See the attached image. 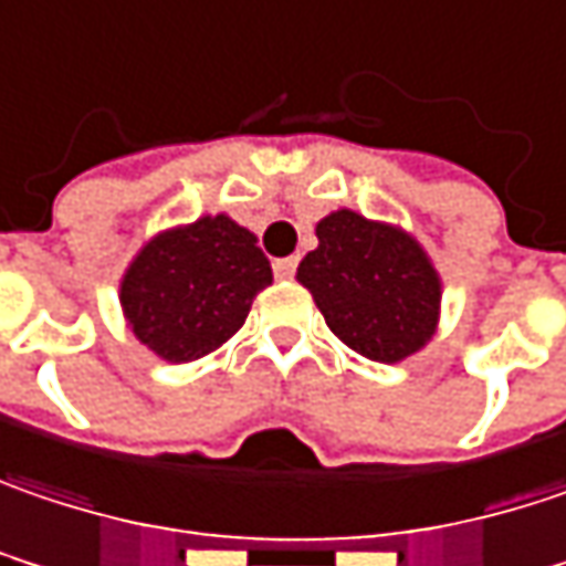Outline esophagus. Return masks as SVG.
I'll return each mask as SVG.
<instances>
[{
	"label": "esophagus",
	"mask_w": 566,
	"mask_h": 566,
	"mask_svg": "<svg viewBox=\"0 0 566 566\" xmlns=\"http://www.w3.org/2000/svg\"><path fill=\"white\" fill-rule=\"evenodd\" d=\"M272 269H275V279H294V272H297V259H294V255H287V259H275V262H272Z\"/></svg>",
	"instance_id": "esophagus-1"
}]
</instances>
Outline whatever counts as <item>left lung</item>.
Returning a JSON list of instances; mask_svg holds the SVG:
<instances>
[{
    "mask_svg": "<svg viewBox=\"0 0 566 566\" xmlns=\"http://www.w3.org/2000/svg\"><path fill=\"white\" fill-rule=\"evenodd\" d=\"M316 240L297 282L349 349L394 365L432 339L442 282L410 233L343 208L316 223Z\"/></svg>",
    "mask_w": 566,
    "mask_h": 566,
    "instance_id": "left-lung-1",
    "label": "left lung"
}]
</instances>
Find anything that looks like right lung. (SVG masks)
<instances>
[{
    "label": "right lung",
    "mask_w": 566,
    "mask_h": 566,
    "mask_svg": "<svg viewBox=\"0 0 566 566\" xmlns=\"http://www.w3.org/2000/svg\"><path fill=\"white\" fill-rule=\"evenodd\" d=\"M272 284V265L247 227L227 214L156 233L120 279V307L134 336L182 365L223 346Z\"/></svg>",
    "instance_id": "1"
}]
</instances>
